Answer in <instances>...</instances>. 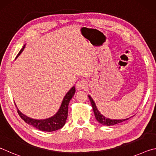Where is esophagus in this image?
Listing matches in <instances>:
<instances>
[{"instance_id": "34e87169", "label": "esophagus", "mask_w": 156, "mask_h": 156, "mask_svg": "<svg viewBox=\"0 0 156 156\" xmlns=\"http://www.w3.org/2000/svg\"><path fill=\"white\" fill-rule=\"evenodd\" d=\"M87 87V83L84 80H78L76 84V87L78 90H81V89H84Z\"/></svg>"}]
</instances>
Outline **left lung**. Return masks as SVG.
I'll list each match as a JSON object with an SVG mask.
<instances>
[{
	"mask_svg": "<svg viewBox=\"0 0 156 156\" xmlns=\"http://www.w3.org/2000/svg\"><path fill=\"white\" fill-rule=\"evenodd\" d=\"M89 100H90L92 108H93L94 112V115L95 117H96V119L98 122H100L102 125H105V126H113L115 125H117V124H119L120 122H122L124 121H125L126 120H128L129 118H126V119H122V120H117V119H110V118H108L107 117H105V115H103L100 113L98 109H97V107L96 105V103L94 101V100L92 99V98L89 95Z\"/></svg>",
	"mask_w": 156,
	"mask_h": 156,
	"instance_id": "obj_1",
	"label": "left lung"
}]
</instances>
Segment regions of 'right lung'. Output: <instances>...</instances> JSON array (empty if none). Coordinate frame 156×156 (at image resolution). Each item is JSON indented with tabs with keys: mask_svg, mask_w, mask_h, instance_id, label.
Instances as JSON below:
<instances>
[{
	"mask_svg": "<svg viewBox=\"0 0 156 156\" xmlns=\"http://www.w3.org/2000/svg\"><path fill=\"white\" fill-rule=\"evenodd\" d=\"M25 47V44L24 47H23V49L20 50V52L18 53L16 58L23 52ZM75 87H72L70 89V90H69L67 93L66 94L65 97L63 98L60 107L59 108L58 111L56 114L51 116V117L46 118V119H34V118H30L28 117V116L25 115V114H23L22 112H20V110L18 109H17L18 113L20 116V118H22L26 123L33 126L34 127L38 129L39 130L48 132L56 131L58 129H61L62 126L65 125L68 115L69 104L70 100H72L73 95L75 94Z\"/></svg>",
	"mask_w": 156,
	"mask_h": 156,
	"instance_id": "right-lung-1",
	"label": "right lung"
}]
</instances>
